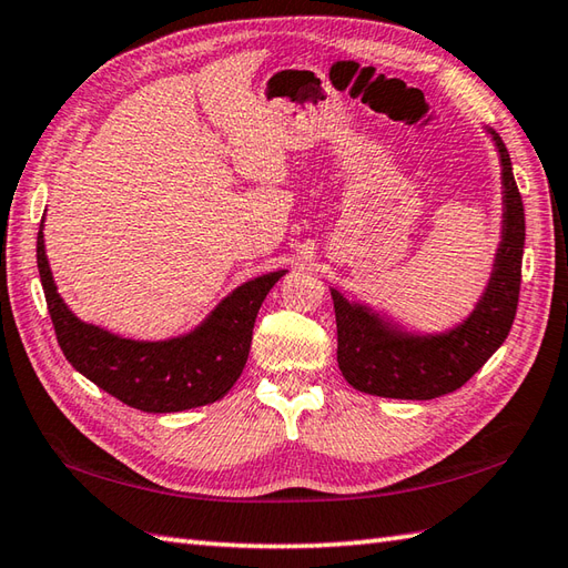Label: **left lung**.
Wrapping results in <instances>:
<instances>
[{"label": "left lung", "instance_id": "8db88e82", "mask_svg": "<svg viewBox=\"0 0 568 568\" xmlns=\"http://www.w3.org/2000/svg\"><path fill=\"white\" fill-rule=\"evenodd\" d=\"M503 165V241L490 283L470 317L456 329L413 336L388 327L364 305L332 291L336 315V361L356 390L395 400H432L474 376L508 339L523 281L525 207L517 190L510 153L490 131Z\"/></svg>", "mask_w": 568, "mask_h": 568}]
</instances>
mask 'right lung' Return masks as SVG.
<instances>
[{"mask_svg":"<svg viewBox=\"0 0 568 568\" xmlns=\"http://www.w3.org/2000/svg\"><path fill=\"white\" fill-rule=\"evenodd\" d=\"M41 285L55 339L72 368L98 388L143 413H180L210 405L234 388L246 366L253 322L285 271L253 277L224 297L195 332L168 342H131L80 322L58 295L43 248L36 239Z\"/></svg>","mask_w":568,"mask_h":568,"instance_id":"obj_1","label":"right lung"}]
</instances>
